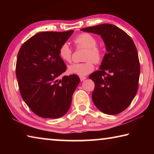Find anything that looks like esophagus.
I'll list each match as a JSON object with an SVG mask.
<instances>
[{
    "mask_svg": "<svg viewBox=\"0 0 154 154\" xmlns=\"http://www.w3.org/2000/svg\"><path fill=\"white\" fill-rule=\"evenodd\" d=\"M85 79H86V77H80V80L81 82H83Z\"/></svg>",
    "mask_w": 154,
    "mask_h": 154,
    "instance_id": "esophagus-1",
    "label": "esophagus"
}]
</instances>
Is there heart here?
Instances as JSON below:
<instances>
[{
	"label": "heart",
	"mask_w": 154,
	"mask_h": 154,
	"mask_svg": "<svg viewBox=\"0 0 154 154\" xmlns=\"http://www.w3.org/2000/svg\"><path fill=\"white\" fill-rule=\"evenodd\" d=\"M75 45L77 48L85 49L83 59L86 60L83 63H74L68 67L70 74L85 76L92 72L94 69V63H99L103 58V51L97 46V39L90 33H82L75 38ZM59 56L62 60L70 62L72 58V50L67 43H63L60 47Z\"/></svg>",
	"instance_id": "b5f03b06"
}]
</instances>
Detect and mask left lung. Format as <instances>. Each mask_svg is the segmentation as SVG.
Listing matches in <instances>:
<instances>
[{
  "mask_svg": "<svg viewBox=\"0 0 154 154\" xmlns=\"http://www.w3.org/2000/svg\"><path fill=\"white\" fill-rule=\"evenodd\" d=\"M81 30L100 35L106 47L100 70L89 76L95 84L93 103L105 114L121 113L130 105L139 88L140 64L136 46L126 32L113 24Z\"/></svg>",
  "mask_w": 154,
  "mask_h": 154,
  "instance_id": "obj_1",
  "label": "left lung"
}]
</instances>
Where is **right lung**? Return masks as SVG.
<instances>
[{"label":"right lung","instance_id":"obj_1","mask_svg":"<svg viewBox=\"0 0 154 154\" xmlns=\"http://www.w3.org/2000/svg\"><path fill=\"white\" fill-rule=\"evenodd\" d=\"M73 32L36 34L18 52L15 71L20 94L30 110L41 118L56 119L66 114L79 83L77 75L58 79L66 70L59 56L60 47Z\"/></svg>","mask_w":154,"mask_h":154}]
</instances>
